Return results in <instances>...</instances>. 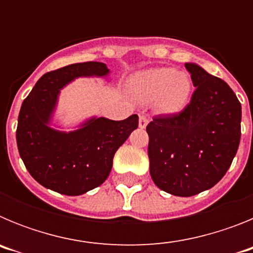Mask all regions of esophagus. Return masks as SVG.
I'll use <instances>...</instances> for the list:
<instances>
[{
	"instance_id": "1",
	"label": "esophagus",
	"mask_w": 253,
	"mask_h": 253,
	"mask_svg": "<svg viewBox=\"0 0 253 253\" xmlns=\"http://www.w3.org/2000/svg\"><path fill=\"white\" fill-rule=\"evenodd\" d=\"M149 119L147 115H139V128L144 129L148 125Z\"/></svg>"
}]
</instances>
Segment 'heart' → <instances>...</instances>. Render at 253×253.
Listing matches in <instances>:
<instances>
[{
	"mask_svg": "<svg viewBox=\"0 0 253 253\" xmlns=\"http://www.w3.org/2000/svg\"><path fill=\"white\" fill-rule=\"evenodd\" d=\"M130 91L143 104L156 102L162 114L184 110L193 91V82L186 72L171 67H156L140 71L130 80Z\"/></svg>",
	"mask_w": 253,
	"mask_h": 253,
	"instance_id": "heart-1",
	"label": "heart"
}]
</instances>
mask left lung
Instances as JSON below:
<instances>
[{
    "label": "left lung",
    "mask_w": 253,
    "mask_h": 253,
    "mask_svg": "<svg viewBox=\"0 0 253 253\" xmlns=\"http://www.w3.org/2000/svg\"><path fill=\"white\" fill-rule=\"evenodd\" d=\"M194 86L178 114L156 116L147 125L149 172L161 190L193 196L209 190L231 167L241 139L242 107L223 80L185 63Z\"/></svg>",
    "instance_id": "obj_1"
}]
</instances>
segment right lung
<instances>
[{
	"instance_id": "right-lung-1",
	"label": "right lung",
	"mask_w": 253,
	"mask_h": 253,
	"mask_svg": "<svg viewBox=\"0 0 253 253\" xmlns=\"http://www.w3.org/2000/svg\"><path fill=\"white\" fill-rule=\"evenodd\" d=\"M109 75L101 62L69 64L42 76L22 102L16 130L20 157L46 189L77 196L100 186L110 173L115 152L138 128L135 114L119 122L93 116L72 131L50 126L64 86L78 77Z\"/></svg>"
}]
</instances>
